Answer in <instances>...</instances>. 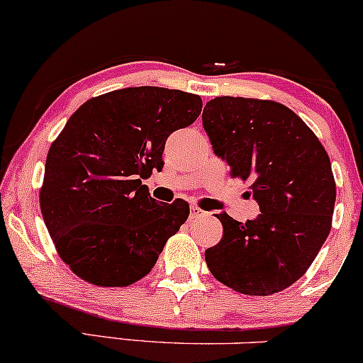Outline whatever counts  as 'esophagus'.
I'll return each instance as SVG.
<instances>
[{"label": "esophagus", "mask_w": 363, "mask_h": 363, "mask_svg": "<svg viewBox=\"0 0 363 363\" xmlns=\"http://www.w3.org/2000/svg\"><path fill=\"white\" fill-rule=\"evenodd\" d=\"M205 216V212L200 207H196V205H191L190 207V220H194V218H199Z\"/></svg>", "instance_id": "1"}]
</instances>
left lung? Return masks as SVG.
I'll list each match as a JSON object with an SVG mask.
<instances>
[{
    "label": "left lung",
    "mask_w": 363,
    "mask_h": 363,
    "mask_svg": "<svg viewBox=\"0 0 363 363\" xmlns=\"http://www.w3.org/2000/svg\"><path fill=\"white\" fill-rule=\"evenodd\" d=\"M213 153L232 178L250 180L261 213L245 223L225 212L220 242L205 250L210 272L249 296L279 293L305 274L332 229V164L315 133L274 101L216 97L202 114Z\"/></svg>",
    "instance_id": "left-lung-1"
}]
</instances>
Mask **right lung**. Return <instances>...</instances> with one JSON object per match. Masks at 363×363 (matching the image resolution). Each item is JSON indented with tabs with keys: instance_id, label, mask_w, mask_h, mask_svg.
Wrapping results in <instances>:
<instances>
[{
	"instance_id": "right-lung-1",
	"label": "right lung",
	"mask_w": 363,
	"mask_h": 363,
	"mask_svg": "<svg viewBox=\"0 0 363 363\" xmlns=\"http://www.w3.org/2000/svg\"><path fill=\"white\" fill-rule=\"evenodd\" d=\"M195 94L126 87L79 107L48 150L40 208L58 256L96 286H129L153 269L189 218L143 185L161 172L164 143L200 116Z\"/></svg>"
}]
</instances>
